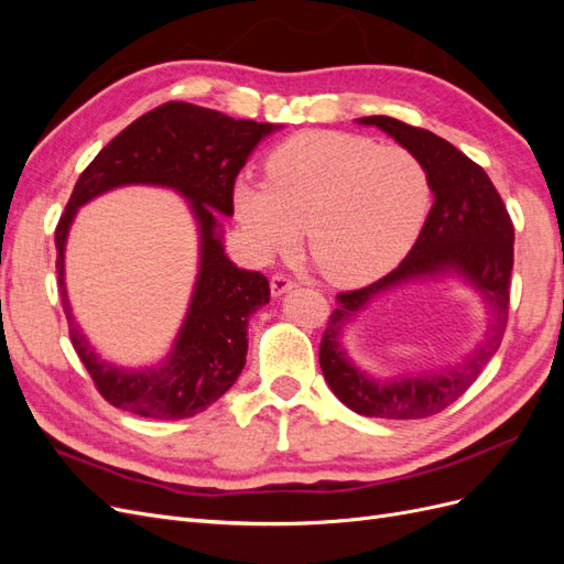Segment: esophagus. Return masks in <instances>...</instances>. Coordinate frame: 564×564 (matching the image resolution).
I'll use <instances>...</instances> for the list:
<instances>
[{
    "instance_id": "34e87169",
    "label": "esophagus",
    "mask_w": 564,
    "mask_h": 564,
    "mask_svg": "<svg viewBox=\"0 0 564 564\" xmlns=\"http://www.w3.org/2000/svg\"><path fill=\"white\" fill-rule=\"evenodd\" d=\"M294 286H296V282L289 280L286 275H272V280H270V292H272V296H282V294H286V292H292Z\"/></svg>"
}]
</instances>
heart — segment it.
<instances>
[{
	"label": "heart",
	"instance_id": "b5f03b06",
	"mask_svg": "<svg viewBox=\"0 0 564 564\" xmlns=\"http://www.w3.org/2000/svg\"><path fill=\"white\" fill-rule=\"evenodd\" d=\"M268 183H237L235 212L259 259L305 242L324 278L365 284L414 245L429 212V176L412 152L365 135L317 131L272 150Z\"/></svg>",
	"mask_w": 564,
	"mask_h": 564
}]
</instances>
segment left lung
Listing matches in <instances>:
<instances>
[{
  "label": "left lung",
  "instance_id": "left-lung-1",
  "mask_svg": "<svg viewBox=\"0 0 564 564\" xmlns=\"http://www.w3.org/2000/svg\"><path fill=\"white\" fill-rule=\"evenodd\" d=\"M357 122L379 127L412 152L425 169L435 202L419 240L395 270L369 286L336 296L338 305L319 344V367L334 395L357 414L425 419L464 395L501 346L510 305L513 220L485 169L449 141L386 115L362 117ZM440 274H458L486 299L490 324L478 348L456 368L419 378L379 382L355 368L339 344L343 327L388 288Z\"/></svg>",
  "mask_w": 564,
  "mask_h": 564
}]
</instances>
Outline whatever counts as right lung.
I'll return each instance as SVG.
<instances>
[{"mask_svg":"<svg viewBox=\"0 0 564 564\" xmlns=\"http://www.w3.org/2000/svg\"><path fill=\"white\" fill-rule=\"evenodd\" d=\"M278 124L235 119L172 100L131 122L75 183L56 226V270L70 340L112 406L145 419H191L214 404L247 362L249 317L270 301L265 275L237 268L224 249L218 214L232 216V187L253 148ZM172 186L192 202L200 270L175 348L160 368L124 370L100 361L76 327L64 292V242L82 203L122 184Z\"/></svg>","mask_w":564,"mask_h":564,"instance_id":"add662e5","label":"right lung"}]
</instances>
